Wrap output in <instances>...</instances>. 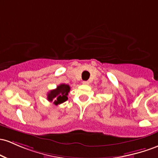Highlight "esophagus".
I'll return each mask as SVG.
<instances>
[{
  "label": "esophagus",
  "mask_w": 158,
  "mask_h": 158,
  "mask_svg": "<svg viewBox=\"0 0 158 158\" xmlns=\"http://www.w3.org/2000/svg\"><path fill=\"white\" fill-rule=\"evenodd\" d=\"M82 84L85 85H88L89 84V82H88V81H83Z\"/></svg>",
  "instance_id": "34e87169"
}]
</instances>
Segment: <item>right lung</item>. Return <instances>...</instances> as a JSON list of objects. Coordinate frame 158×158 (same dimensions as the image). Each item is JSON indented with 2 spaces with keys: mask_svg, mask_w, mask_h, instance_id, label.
<instances>
[{
  "mask_svg": "<svg viewBox=\"0 0 158 158\" xmlns=\"http://www.w3.org/2000/svg\"><path fill=\"white\" fill-rule=\"evenodd\" d=\"M70 91L68 85L60 84L55 89L52 90L47 94V100L52 102L55 105H58L67 100V95Z\"/></svg>",
  "mask_w": 158,
  "mask_h": 158,
  "instance_id": "add662e5",
  "label": "right lung"
}]
</instances>
